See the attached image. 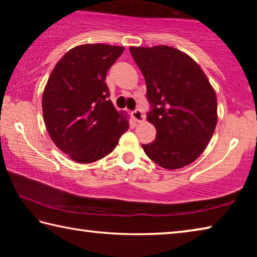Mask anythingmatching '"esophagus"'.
<instances>
[{"label":"esophagus","instance_id":"1","mask_svg":"<svg viewBox=\"0 0 257 257\" xmlns=\"http://www.w3.org/2000/svg\"><path fill=\"white\" fill-rule=\"evenodd\" d=\"M132 116L133 119L136 121V122H143L145 120V116L143 114V111L141 108H136V110L132 112Z\"/></svg>","mask_w":257,"mask_h":257}]
</instances>
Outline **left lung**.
Listing matches in <instances>:
<instances>
[{"label":"left lung","instance_id":"8db88e82","mask_svg":"<svg viewBox=\"0 0 257 257\" xmlns=\"http://www.w3.org/2000/svg\"><path fill=\"white\" fill-rule=\"evenodd\" d=\"M146 81L151 104L146 119L156 138L143 150L168 170L194 162L211 141L217 122L214 89L195 61L170 46L130 47Z\"/></svg>","mask_w":257,"mask_h":257}]
</instances>
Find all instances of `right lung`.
<instances>
[{"label":"right lung","instance_id":"add662e5","mask_svg":"<svg viewBox=\"0 0 257 257\" xmlns=\"http://www.w3.org/2000/svg\"><path fill=\"white\" fill-rule=\"evenodd\" d=\"M122 46L86 44L64 54L51 72L42 107L54 144L78 163L111 153L129 128L127 116L108 99L106 72Z\"/></svg>","mask_w":257,"mask_h":257}]
</instances>
